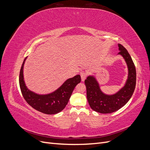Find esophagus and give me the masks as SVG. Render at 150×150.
Wrapping results in <instances>:
<instances>
[{
	"instance_id": "1",
	"label": "esophagus",
	"mask_w": 150,
	"mask_h": 150,
	"mask_svg": "<svg viewBox=\"0 0 150 150\" xmlns=\"http://www.w3.org/2000/svg\"><path fill=\"white\" fill-rule=\"evenodd\" d=\"M80 74H81V80H82V81H84L85 80V79L86 78L87 74H86L85 72L82 71V72H80Z\"/></svg>"
}]
</instances>
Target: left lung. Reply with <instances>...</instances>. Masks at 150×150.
<instances>
[{"label": "left lung", "mask_w": 150, "mask_h": 150, "mask_svg": "<svg viewBox=\"0 0 150 150\" xmlns=\"http://www.w3.org/2000/svg\"><path fill=\"white\" fill-rule=\"evenodd\" d=\"M120 52L123 57L128 67V78L125 85L115 94H107L103 93L94 75H89L84 81L87 92V99L93 110L103 114L116 111L128 102L132 96L136 86L137 72L133 61L128 51L118 44Z\"/></svg>", "instance_id": "1"}]
</instances>
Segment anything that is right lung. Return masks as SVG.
I'll return each mask as SVG.
<instances>
[{"label": "right lung", "mask_w": 150, "mask_h": 150, "mask_svg": "<svg viewBox=\"0 0 150 150\" xmlns=\"http://www.w3.org/2000/svg\"><path fill=\"white\" fill-rule=\"evenodd\" d=\"M28 57L22 63L19 75V85L26 102L35 110L47 115H54L64 110L76 86L81 81L80 75L67 79L54 91L40 94L32 91L27 87L24 78V66Z\"/></svg>", "instance_id": "add662e5"}]
</instances>
